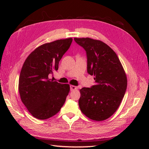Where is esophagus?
<instances>
[{"instance_id":"esophagus-1","label":"esophagus","mask_w":149,"mask_h":149,"mask_svg":"<svg viewBox=\"0 0 149 149\" xmlns=\"http://www.w3.org/2000/svg\"><path fill=\"white\" fill-rule=\"evenodd\" d=\"M70 90L71 91H74V90H77V88L76 87V86H73V85H70Z\"/></svg>"}]
</instances>
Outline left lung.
I'll return each mask as SVG.
<instances>
[{
  "instance_id": "8db88e82",
  "label": "left lung",
  "mask_w": 149,
  "mask_h": 149,
  "mask_svg": "<svg viewBox=\"0 0 149 149\" xmlns=\"http://www.w3.org/2000/svg\"><path fill=\"white\" fill-rule=\"evenodd\" d=\"M86 50L87 72L94 75L95 85L80 90L79 106L91 120L102 121L111 116L120 105L127 89L125 72L116 54L100 40L74 38Z\"/></svg>"
}]
</instances>
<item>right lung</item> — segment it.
<instances>
[{"mask_svg":"<svg viewBox=\"0 0 149 149\" xmlns=\"http://www.w3.org/2000/svg\"><path fill=\"white\" fill-rule=\"evenodd\" d=\"M72 38L43 44L28 56L18 81L22 102L34 117L45 120L58 113L70 91V85L49 79L58 70L59 62L67 51Z\"/></svg>","mask_w":149,"mask_h":149,"instance_id":"add662e5","label":"right lung"}]
</instances>
